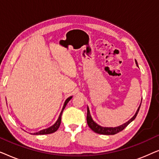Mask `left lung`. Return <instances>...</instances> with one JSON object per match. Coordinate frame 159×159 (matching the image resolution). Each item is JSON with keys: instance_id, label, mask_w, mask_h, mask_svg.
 Instances as JSON below:
<instances>
[{"instance_id": "obj_1", "label": "left lung", "mask_w": 159, "mask_h": 159, "mask_svg": "<svg viewBox=\"0 0 159 159\" xmlns=\"http://www.w3.org/2000/svg\"><path fill=\"white\" fill-rule=\"evenodd\" d=\"M135 63H136L137 66H138V62H137L136 60H135ZM140 106H141V103H140V106H139V107H138V110H137L135 114H134V116H133V117H132V118L130 119L129 121H127V122H126V123L123 124V125H121L120 126H119V127H101V126L98 125L97 123H95V121L93 120L92 117H91L90 110H89V108H88V114H87V122H88V125L89 126V127H90V129L93 130V131H94L95 132H96V133H98V134H107V135H110V134H115L118 133V132H119L122 131V130L125 129V128L127 127V126L129 125V123H131L132 121H133L134 119L136 118L137 115H138V114L139 110H140Z\"/></svg>"}]
</instances>
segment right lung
<instances>
[{
	"label": "right lung",
	"instance_id": "obj_1",
	"mask_svg": "<svg viewBox=\"0 0 159 159\" xmlns=\"http://www.w3.org/2000/svg\"><path fill=\"white\" fill-rule=\"evenodd\" d=\"M71 98H72V96L69 97L68 98H67V99L66 100V101H65L64 104V106H63L59 116H58V119H57V121H56V123L54 124L53 125H52L51 127L47 128V129H43V130H40V131L36 132V133H34L33 134H48L53 133V132H55L56 131H57V129H58V128H59V127H60L61 121V115H62L63 111H64L65 107H66V104L68 103V102L71 99Z\"/></svg>",
	"mask_w": 159,
	"mask_h": 159
}]
</instances>
